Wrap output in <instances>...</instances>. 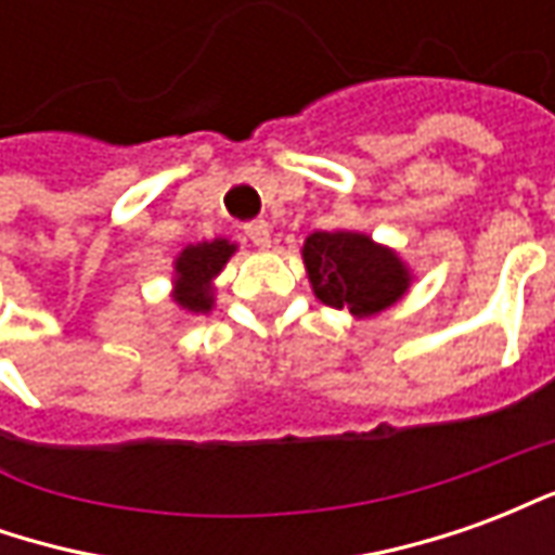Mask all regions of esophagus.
<instances>
[{
  "instance_id": "esophagus-1",
  "label": "esophagus",
  "mask_w": 555,
  "mask_h": 555,
  "mask_svg": "<svg viewBox=\"0 0 555 555\" xmlns=\"http://www.w3.org/2000/svg\"><path fill=\"white\" fill-rule=\"evenodd\" d=\"M243 231H246V237H249L258 249H267V246H270V222H264V219H253V222H246Z\"/></svg>"
}]
</instances>
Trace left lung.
I'll list each match as a JSON object with an SVG mask.
<instances>
[{
  "label": "left lung",
  "mask_w": 555,
  "mask_h": 555,
  "mask_svg": "<svg viewBox=\"0 0 555 555\" xmlns=\"http://www.w3.org/2000/svg\"><path fill=\"white\" fill-rule=\"evenodd\" d=\"M300 255L314 297L357 321L386 312L413 285L408 261L365 231H314Z\"/></svg>",
  "instance_id": "8db88e82"
}]
</instances>
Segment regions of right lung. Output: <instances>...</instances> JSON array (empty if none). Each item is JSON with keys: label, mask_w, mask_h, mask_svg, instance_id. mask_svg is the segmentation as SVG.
<instances>
[{"label": "right lung", "mask_w": 555, "mask_h": 555, "mask_svg": "<svg viewBox=\"0 0 555 555\" xmlns=\"http://www.w3.org/2000/svg\"><path fill=\"white\" fill-rule=\"evenodd\" d=\"M234 253H237V243H231L229 237H214V241L183 246L178 258L171 261V267H175L169 294L171 302L183 314L214 312V302H217L214 282Z\"/></svg>", "instance_id": "add662e5"}]
</instances>
